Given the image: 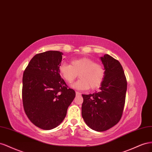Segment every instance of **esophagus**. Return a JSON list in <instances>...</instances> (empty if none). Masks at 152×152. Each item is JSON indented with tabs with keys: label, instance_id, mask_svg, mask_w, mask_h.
<instances>
[{
	"label": "esophagus",
	"instance_id": "34e87169",
	"mask_svg": "<svg viewBox=\"0 0 152 152\" xmlns=\"http://www.w3.org/2000/svg\"><path fill=\"white\" fill-rule=\"evenodd\" d=\"M76 94L77 95H81V94H80L79 92H77V91H76Z\"/></svg>",
	"mask_w": 152,
	"mask_h": 152
}]
</instances>
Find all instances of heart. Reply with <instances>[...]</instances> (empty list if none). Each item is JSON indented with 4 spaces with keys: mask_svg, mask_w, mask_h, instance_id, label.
Returning <instances> with one entry per match:
<instances>
[{
    "mask_svg": "<svg viewBox=\"0 0 152 152\" xmlns=\"http://www.w3.org/2000/svg\"><path fill=\"white\" fill-rule=\"evenodd\" d=\"M58 71L68 83H72L79 74L80 80L72 85V87L83 90L99 88L105 76L103 65L88 57L72 60L71 64L62 63L58 67Z\"/></svg>",
    "mask_w": 152,
    "mask_h": 152,
    "instance_id": "heart-1",
    "label": "heart"
}]
</instances>
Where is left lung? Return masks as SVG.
<instances>
[{
  "instance_id": "obj_1",
  "label": "left lung",
  "mask_w": 152,
  "mask_h": 152,
  "mask_svg": "<svg viewBox=\"0 0 152 152\" xmlns=\"http://www.w3.org/2000/svg\"><path fill=\"white\" fill-rule=\"evenodd\" d=\"M105 76L99 92L82 94L81 115L85 123L95 131H107L118 123L123 114L127 79L118 60L104 55L101 57Z\"/></svg>"
}]
</instances>
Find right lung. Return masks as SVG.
<instances>
[{
	"instance_id": "add662e5",
	"label": "right lung",
	"mask_w": 152,
	"mask_h": 152,
	"mask_svg": "<svg viewBox=\"0 0 152 152\" xmlns=\"http://www.w3.org/2000/svg\"><path fill=\"white\" fill-rule=\"evenodd\" d=\"M62 52L48 51L30 60L23 75L22 101L28 119L37 127L50 130L65 118L76 96L62 78L58 67Z\"/></svg>"
}]
</instances>
